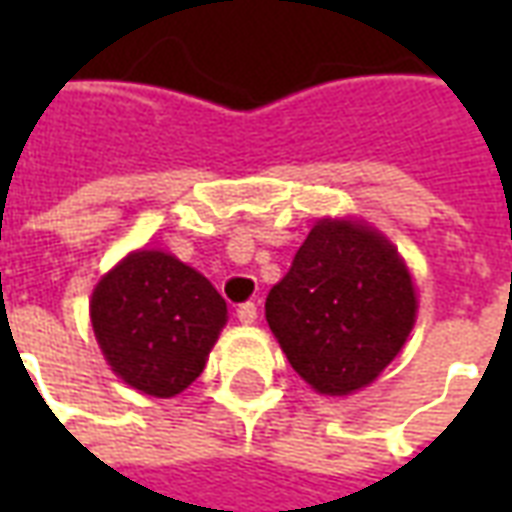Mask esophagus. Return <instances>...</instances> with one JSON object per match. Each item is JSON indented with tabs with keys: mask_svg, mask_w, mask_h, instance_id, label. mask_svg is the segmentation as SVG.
<instances>
[{
	"mask_svg": "<svg viewBox=\"0 0 512 512\" xmlns=\"http://www.w3.org/2000/svg\"><path fill=\"white\" fill-rule=\"evenodd\" d=\"M238 321L241 323H255L257 321V304L255 301H244V304H238Z\"/></svg>",
	"mask_w": 512,
	"mask_h": 512,
	"instance_id": "34e87169",
	"label": "esophagus"
}]
</instances>
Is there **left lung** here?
<instances>
[{"label": "left lung", "mask_w": 512, "mask_h": 512, "mask_svg": "<svg viewBox=\"0 0 512 512\" xmlns=\"http://www.w3.org/2000/svg\"><path fill=\"white\" fill-rule=\"evenodd\" d=\"M414 315V285L395 246L365 224L329 219L312 227L266 299L290 367L321 395H351L376 381Z\"/></svg>", "instance_id": "8db88e82"}]
</instances>
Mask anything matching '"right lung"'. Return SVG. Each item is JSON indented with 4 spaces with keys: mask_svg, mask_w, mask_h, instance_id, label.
Wrapping results in <instances>:
<instances>
[{
    "mask_svg": "<svg viewBox=\"0 0 512 512\" xmlns=\"http://www.w3.org/2000/svg\"><path fill=\"white\" fill-rule=\"evenodd\" d=\"M90 318L117 376L145 395L172 397L202 373L227 304L178 257L134 252L98 282Z\"/></svg>",
    "mask_w": 512,
    "mask_h": 512,
    "instance_id": "right-lung-1",
    "label": "right lung"
}]
</instances>
